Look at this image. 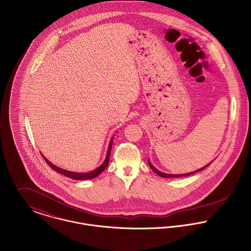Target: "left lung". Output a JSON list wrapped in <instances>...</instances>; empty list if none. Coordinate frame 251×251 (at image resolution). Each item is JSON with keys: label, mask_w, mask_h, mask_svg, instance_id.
<instances>
[{"label": "left lung", "mask_w": 251, "mask_h": 251, "mask_svg": "<svg viewBox=\"0 0 251 251\" xmlns=\"http://www.w3.org/2000/svg\"><path fill=\"white\" fill-rule=\"evenodd\" d=\"M148 163H149V166L151 167V169L154 172V173H156L158 176H160V177H162V178H179V177H185V176H189V175H192V174H194V173H196V172H200V171H202L204 168H206L208 165H206L205 167H202L201 169H199V170H197V171H194V172H191V173H186V174H180V175H172V174H166V173H162V172H160V171H158L157 169H155L152 165H151V163L150 162V160H148Z\"/></svg>", "instance_id": "1"}]
</instances>
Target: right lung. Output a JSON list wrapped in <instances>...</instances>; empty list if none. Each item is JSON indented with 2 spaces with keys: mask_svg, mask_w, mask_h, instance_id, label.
Here are the masks:
<instances>
[{
  "mask_svg": "<svg viewBox=\"0 0 251 251\" xmlns=\"http://www.w3.org/2000/svg\"><path fill=\"white\" fill-rule=\"evenodd\" d=\"M112 143H113V138L111 139L110 144H109V147H108L107 155H106V158L104 160V162L100 166L98 167L96 170L92 171V172H89V173H76V172H72V171H68V170H65V169H62V168H59L57 167L56 165L52 164L50 161H48L41 153L42 157L44 158V160L47 162V164L56 172L60 173V174H63L65 176H67L68 178H71L72 179H94L96 177H98L102 171H104V169L108 166V163H109V157H110V153H111V148H112Z\"/></svg>",
  "mask_w": 251,
  "mask_h": 251,
  "instance_id": "add662e5",
  "label": "right lung"
}]
</instances>
